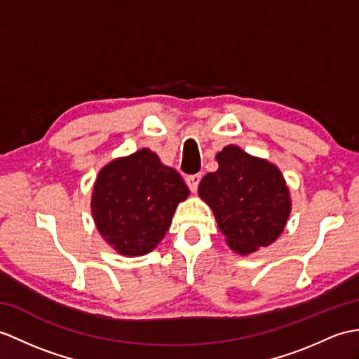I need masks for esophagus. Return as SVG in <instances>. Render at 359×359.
Here are the masks:
<instances>
[{
  "label": "esophagus",
  "instance_id": "obj_1",
  "mask_svg": "<svg viewBox=\"0 0 359 359\" xmlns=\"http://www.w3.org/2000/svg\"><path fill=\"white\" fill-rule=\"evenodd\" d=\"M200 179H202V174H193V176L187 177V185L191 191H193V193H196V191H197Z\"/></svg>",
  "mask_w": 359,
  "mask_h": 359
}]
</instances>
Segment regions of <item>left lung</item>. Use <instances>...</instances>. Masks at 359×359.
Returning <instances> with one entry per match:
<instances>
[{
	"mask_svg": "<svg viewBox=\"0 0 359 359\" xmlns=\"http://www.w3.org/2000/svg\"><path fill=\"white\" fill-rule=\"evenodd\" d=\"M215 159L219 170L202 179L198 196L212 210L226 245L240 255L272 245L292 210L278 166L237 145L224 147Z\"/></svg>",
	"mask_w": 359,
	"mask_h": 359,
	"instance_id": "left-lung-1",
	"label": "left lung"
}]
</instances>
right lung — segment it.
Here are the masks:
<instances>
[{"instance_id": "right-lung-1", "label": "right lung", "mask_w": 359, "mask_h": 359, "mask_svg": "<svg viewBox=\"0 0 359 359\" xmlns=\"http://www.w3.org/2000/svg\"><path fill=\"white\" fill-rule=\"evenodd\" d=\"M188 196L180 174L142 148L101 168L91 193V215L116 252L139 257L161 243L177 205Z\"/></svg>"}]
</instances>
